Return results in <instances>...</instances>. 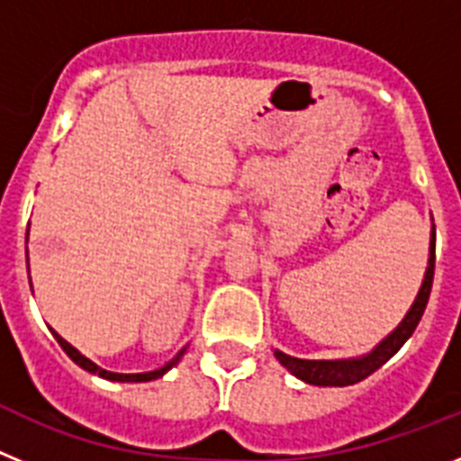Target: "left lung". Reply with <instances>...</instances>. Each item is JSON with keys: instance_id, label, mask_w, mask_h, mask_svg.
Masks as SVG:
<instances>
[{"instance_id": "left-lung-1", "label": "left lung", "mask_w": 461, "mask_h": 461, "mask_svg": "<svg viewBox=\"0 0 461 461\" xmlns=\"http://www.w3.org/2000/svg\"><path fill=\"white\" fill-rule=\"evenodd\" d=\"M434 263H437V228H431L429 267H427L425 281H422L420 293L415 297L413 307L409 309L406 319L399 323V328L394 330L393 335L385 337L372 353L357 357V360H300V357H291L286 353L275 351L276 360L288 372L295 374L297 378H303L304 383H312V385H335V388H344V385H353V383L367 378L369 374L383 367L404 346V341L413 335V330L420 323L427 303H429L431 281H434Z\"/></svg>"}]
</instances>
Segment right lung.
<instances>
[{
  "instance_id": "right-lung-1",
  "label": "right lung",
  "mask_w": 461,
  "mask_h": 461,
  "mask_svg": "<svg viewBox=\"0 0 461 461\" xmlns=\"http://www.w3.org/2000/svg\"><path fill=\"white\" fill-rule=\"evenodd\" d=\"M52 335H55L57 344L62 346V348H64V353H67V356L71 357V360L76 362V365H80V367H83V369H87V372H92V374H99L101 378H108V381H122V383H124V381H129V383L154 381V378L164 376V374L168 372V369L173 367V365H177V360H180V357H182V353H185V351H180V353H177V357H173V360H170L168 365H166V367L157 369V372H145V374H115V372H105V369H101L99 365H94L92 360H87V357H85V356H80V353L76 351V348H73V346L68 344V341H64L62 337L57 335L55 330H52Z\"/></svg>"
}]
</instances>
